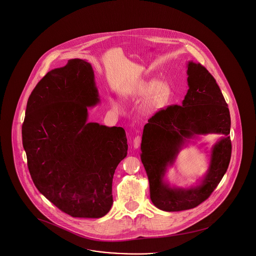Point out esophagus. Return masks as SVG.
<instances>
[{
  "label": "esophagus",
  "instance_id": "obj_1",
  "mask_svg": "<svg viewBox=\"0 0 256 256\" xmlns=\"http://www.w3.org/2000/svg\"><path fill=\"white\" fill-rule=\"evenodd\" d=\"M140 140H142V138H140V136H136V138H134V148H138L140 146Z\"/></svg>",
  "mask_w": 256,
  "mask_h": 256
}]
</instances>
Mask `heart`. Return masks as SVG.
Masks as SVG:
<instances>
[{
	"label": "heart",
	"instance_id": "obj_1",
	"mask_svg": "<svg viewBox=\"0 0 256 256\" xmlns=\"http://www.w3.org/2000/svg\"><path fill=\"white\" fill-rule=\"evenodd\" d=\"M148 94H151L146 101V107L148 110H153L164 106L168 101L172 94V90L168 82L152 78L140 82L138 86L125 92L126 95H146ZM110 104L116 112H120L122 108L116 100L110 99Z\"/></svg>",
	"mask_w": 256,
	"mask_h": 256
}]
</instances>
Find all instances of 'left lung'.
Wrapping results in <instances>:
<instances>
[{"label": "left lung", "mask_w": 256, "mask_h": 256, "mask_svg": "<svg viewBox=\"0 0 256 256\" xmlns=\"http://www.w3.org/2000/svg\"><path fill=\"white\" fill-rule=\"evenodd\" d=\"M188 90L182 105L156 112L144 127L140 160L148 174L152 203L162 211L177 212L196 207L216 188L231 157L230 114L214 77L200 64L188 62ZM222 134L212 148L210 166L199 183L187 188L170 186L167 168L178 152L200 134Z\"/></svg>", "instance_id": "1"}]
</instances>
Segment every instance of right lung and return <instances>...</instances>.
I'll use <instances>...</instances> for the list:
<instances>
[{"mask_svg":"<svg viewBox=\"0 0 256 256\" xmlns=\"http://www.w3.org/2000/svg\"><path fill=\"white\" fill-rule=\"evenodd\" d=\"M99 103L92 64L70 60L36 84L22 125L28 168L36 187L74 218L108 214L112 177L127 156L122 127L88 122V108Z\"/></svg>","mask_w":256,"mask_h":256,"instance_id":"1","label":"right lung"}]
</instances>
